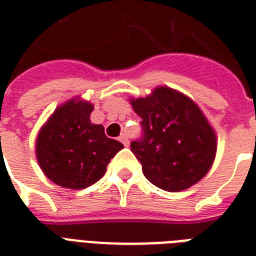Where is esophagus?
Returning a JSON list of instances; mask_svg holds the SVG:
<instances>
[{
  "instance_id": "obj_1",
  "label": "esophagus",
  "mask_w": 256,
  "mask_h": 256,
  "mask_svg": "<svg viewBox=\"0 0 256 256\" xmlns=\"http://www.w3.org/2000/svg\"><path fill=\"white\" fill-rule=\"evenodd\" d=\"M120 140L124 144V146H128V136H126V134H120Z\"/></svg>"
}]
</instances>
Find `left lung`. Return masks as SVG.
<instances>
[{"label": "left lung", "instance_id": "left-lung-1", "mask_svg": "<svg viewBox=\"0 0 256 256\" xmlns=\"http://www.w3.org/2000/svg\"><path fill=\"white\" fill-rule=\"evenodd\" d=\"M130 104L142 118L144 136L130 146L144 176L170 192L198 183L214 164L218 146L215 130L198 104L168 86L130 98Z\"/></svg>", "mask_w": 256, "mask_h": 256}]
</instances>
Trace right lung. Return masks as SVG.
Returning a JSON list of instances; mask_svg holds the SVG:
<instances>
[{"instance_id": "add662e5", "label": "right lung", "mask_w": 256, "mask_h": 256, "mask_svg": "<svg viewBox=\"0 0 256 256\" xmlns=\"http://www.w3.org/2000/svg\"><path fill=\"white\" fill-rule=\"evenodd\" d=\"M94 104L76 96L60 104L42 126L36 156L44 174L56 184L82 190L100 180L124 144L110 140L102 124H92Z\"/></svg>"}]
</instances>
